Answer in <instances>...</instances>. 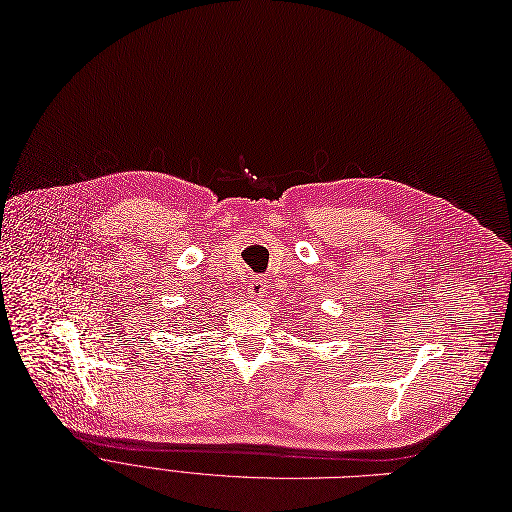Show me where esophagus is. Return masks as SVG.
<instances>
[{"label":"esophagus","instance_id":"esophagus-1","mask_svg":"<svg viewBox=\"0 0 512 512\" xmlns=\"http://www.w3.org/2000/svg\"><path fill=\"white\" fill-rule=\"evenodd\" d=\"M265 282H261V280H255V282H251V286H249V294H251V299L253 301H261L263 297H265Z\"/></svg>","mask_w":512,"mask_h":512}]
</instances>
